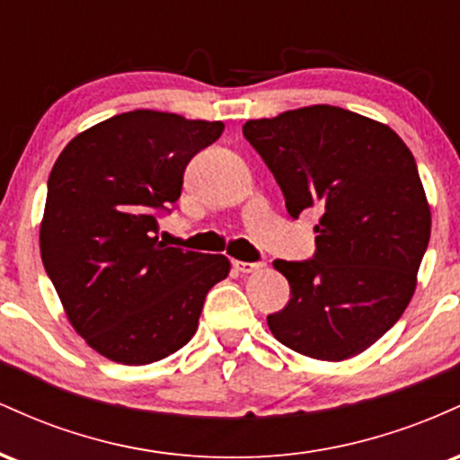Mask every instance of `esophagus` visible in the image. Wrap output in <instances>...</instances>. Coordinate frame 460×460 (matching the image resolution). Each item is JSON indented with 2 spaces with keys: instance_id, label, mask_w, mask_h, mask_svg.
<instances>
[{
  "instance_id": "esophagus-1",
  "label": "esophagus",
  "mask_w": 460,
  "mask_h": 460,
  "mask_svg": "<svg viewBox=\"0 0 460 460\" xmlns=\"http://www.w3.org/2000/svg\"><path fill=\"white\" fill-rule=\"evenodd\" d=\"M234 268L237 272L242 274H251V272H257L261 268V263H252V261H234Z\"/></svg>"
}]
</instances>
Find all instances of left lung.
I'll return each instance as SVG.
<instances>
[{"label":"left lung","mask_w":460,"mask_h":460,"mask_svg":"<svg viewBox=\"0 0 460 460\" xmlns=\"http://www.w3.org/2000/svg\"><path fill=\"white\" fill-rule=\"evenodd\" d=\"M244 138L270 168L292 218L322 212L311 260H277L289 303L268 315L283 346L344 361L387 332L415 292L430 208L413 153L387 125L311 105L248 120Z\"/></svg>","instance_id":"1"}]
</instances>
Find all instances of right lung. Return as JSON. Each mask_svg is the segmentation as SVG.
Returning <instances> with one entry per match:
<instances>
[{"label":"right lung","mask_w":460,"mask_h":460,"mask_svg":"<svg viewBox=\"0 0 460 460\" xmlns=\"http://www.w3.org/2000/svg\"><path fill=\"white\" fill-rule=\"evenodd\" d=\"M220 120L134 110L75 136L49 181L40 257L66 318L99 355L160 361L197 332L205 296L229 274L225 255L157 240V216L181 197L188 162Z\"/></svg>","instance_id":"right-lung-1"}]
</instances>
